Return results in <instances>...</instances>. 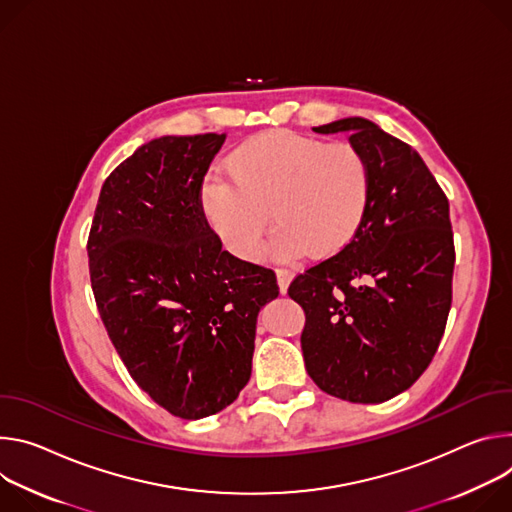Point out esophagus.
I'll use <instances>...</instances> for the list:
<instances>
[{
  "label": "esophagus",
  "instance_id": "1",
  "mask_svg": "<svg viewBox=\"0 0 512 512\" xmlns=\"http://www.w3.org/2000/svg\"><path fill=\"white\" fill-rule=\"evenodd\" d=\"M276 280H278L280 293L285 295L287 289H289V285H291V280H293V272H291L289 268H276Z\"/></svg>",
  "mask_w": 512,
  "mask_h": 512
}]
</instances>
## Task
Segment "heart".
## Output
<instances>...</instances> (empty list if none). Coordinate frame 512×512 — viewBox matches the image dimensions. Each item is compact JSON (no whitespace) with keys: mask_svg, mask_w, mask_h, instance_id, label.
Here are the masks:
<instances>
[{"mask_svg":"<svg viewBox=\"0 0 512 512\" xmlns=\"http://www.w3.org/2000/svg\"><path fill=\"white\" fill-rule=\"evenodd\" d=\"M232 177L203 183L201 207L238 258H254L270 212L278 223L272 246L278 254L307 250L331 256L346 248L368 215L372 170L360 148L325 144L276 130L242 144L230 158Z\"/></svg>","mask_w":512,"mask_h":512,"instance_id":"1","label":"heart"}]
</instances>
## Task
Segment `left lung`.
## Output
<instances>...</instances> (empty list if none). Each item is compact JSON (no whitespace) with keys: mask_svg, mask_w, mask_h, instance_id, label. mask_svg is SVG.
Listing matches in <instances>:
<instances>
[{"mask_svg":"<svg viewBox=\"0 0 512 512\" xmlns=\"http://www.w3.org/2000/svg\"><path fill=\"white\" fill-rule=\"evenodd\" d=\"M348 132L372 170L368 215L354 240L299 274L289 297L305 311V368L327 394L384 403L431 364L451 307L456 250L449 203L417 150L364 118Z\"/></svg>","mask_w":512,"mask_h":512,"instance_id":"left-lung-1","label":"left lung"}]
</instances>
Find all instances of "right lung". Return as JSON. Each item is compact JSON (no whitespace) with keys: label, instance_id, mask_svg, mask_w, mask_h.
<instances>
[{"label":"right lung","instance_id":"obj_1","mask_svg":"<svg viewBox=\"0 0 512 512\" xmlns=\"http://www.w3.org/2000/svg\"><path fill=\"white\" fill-rule=\"evenodd\" d=\"M225 134L162 136L105 179L87 254L95 303L136 384L168 413L203 419L252 374L270 268L221 250L201 185Z\"/></svg>","mask_w":512,"mask_h":512}]
</instances>
